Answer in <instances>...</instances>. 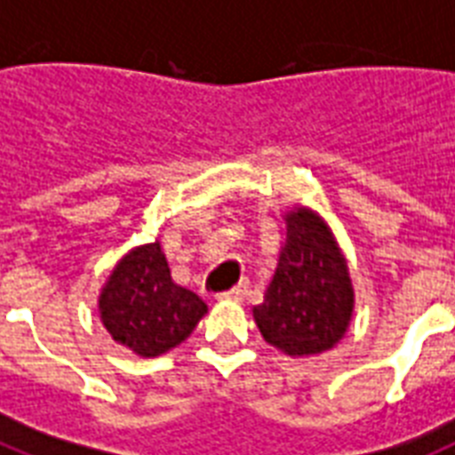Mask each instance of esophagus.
Instances as JSON below:
<instances>
[{"label": "esophagus", "instance_id": "obj_1", "mask_svg": "<svg viewBox=\"0 0 455 455\" xmlns=\"http://www.w3.org/2000/svg\"><path fill=\"white\" fill-rule=\"evenodd\" d=\"M246 294V284H237V287H232V290L223 291V294H218V299H223V301H242Z\"/></svg>", "mask_w": 455, "mask_h": 455}]
</instances>
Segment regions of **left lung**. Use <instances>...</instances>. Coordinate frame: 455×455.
<instances>
[{"label":"left lung","instance_id":"1","mask_svg":"<svg viewBox=\"0 0 455 455\" xmlns=\"http://www.w3.org/2000/svg\"><path fill=\"white\" fill-rule=\"evenodd\" d=\"M355 294L347 256L318 211L294 204L283 213V242L253 320L263 339L290 358L325 354L344 339Z\"/></svg>","mask_w":455,"mask_h":455}]
</instances>
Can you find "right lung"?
<instances>
[{
    "instance_id": "obj_1",
    "label": "right lung",
    "mask_w": 455,
    "mask_h": 455,
    "mask_svg": "<svg viewBox=\"0 0 455 455\" xmlns=\"http://www.w3.org/2000/svg\"><path fill=\"white\" fill-rule=\"evenodd\" d=\"M97 311L104 330L140 358H156L188 339L209 306L172 283L158 239L132 246L100 290Z\"/></svg>"
}]
</instances>
